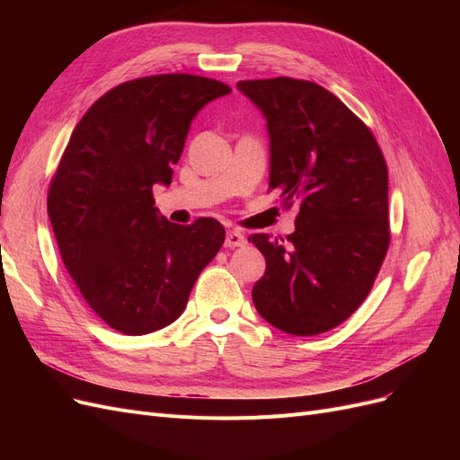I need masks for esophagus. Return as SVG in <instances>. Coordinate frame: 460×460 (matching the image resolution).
<instances>
[{
  "label": "esophagus",
  "instance_id": "esophagus-1",
  "mask_svg": "<svg viewBox=\"0 0 460 460\" xmlns=\"http://www.w3.org/2000/svg\"><path fill=\"white\" fill-rule=\"evenodd\" d=\"M245 243H247V240H245L243 234L234 232V230H230V232L226 234V240H225V245H226V247L235 249V247H243Z\"/></svg>",
  "mask_w": 460,
  "mask_h": 460
}]
</instances>
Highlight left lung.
<instances>
[{
  "instance_id": "obj_1",
  "label": "left lung",
  "mask_w": 460,
  "mask_h": 460,
  "mask_svg": "<svg viewBox=\"0 0 460 460\" xmlns=\"http://www.w3.org/2000/svg\"><path fill=\"white\" fill-rule=\"evenodd\" d=\"M267 119L269 190L299 199L288 238L249 235L267 261L259 314L291 336H316L368 296L389 247L387 164L370 128L326 88L288 76L240 80Z\"/></svg>"
}]
</instances>
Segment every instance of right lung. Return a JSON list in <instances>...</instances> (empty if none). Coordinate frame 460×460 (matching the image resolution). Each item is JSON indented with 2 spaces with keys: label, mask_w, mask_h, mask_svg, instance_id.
Returning a JSON list of instances; mask_svg holds the SVG:
<instances>
[{
  "label": "right lung",
  "mask_w": 460,
  "mask_h": 460,
  "mask_svg": "<svg viewBox=\"0 0 460 460\" xmlns=\"http://www.w3.org/2000/svg\"><path fill=\"white\" fill-rule=\"evenodd\" d=\"M230 86L196 75L136 78L80 119L48 191V215L82 297L113 330L144 336L184 313L198 276L225 243L215 218L176 226L153 186L172 182L190 124Z\"/></svg>",
  "instance_id": "1"
}]
</instances>
